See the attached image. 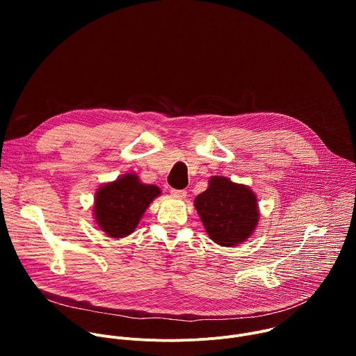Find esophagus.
I'll return each mask as SVG.
<instances>
[{"label": "esophagus", "instance_id": "34e87169", "mask_svg": "<svg viewBox=\"0 0 356 356\" xmlns=\"http://www.w3.org/2000/svg\"><path fill=\"white\" fill-rule=\"evenodd\" d=\"M170 194H172L173 197H176V198H186L187 191H186V190H176V188H172V190H170Z\"/></svg>", "mask_w": 356, "mask_h": 356}]
</instances>
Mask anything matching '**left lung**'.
Segmentation results:
<instances>
[{
  "instance_id": "obj_1",
  "label": "left lung",
  "mask_w": 356,
  "mask_h": 356,
  "mask_svg": "<svg viewBox=\"0 0 356 356\" xmlns=\"http://www.w3.org/2000/svg\"><path fill=\"white\" fill-rule=\"evenodd\" d=\"M194 207L209 236L221 246H236L255 231L259 221L258 198L248 186L213 176Z\"/></svg>"
}]
</instances>
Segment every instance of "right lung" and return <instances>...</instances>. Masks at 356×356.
<instances>
[{
    "label": "right lung",
    "mask_w": 356,
    "mask_h": 356,
    "mask_svg": "<svg viewBox=\"0 0 356 356\" xmlns=\"http://www.w3.org/2000/svg\"><path fill=\"white\" fill-rule=\"evenodd\" d=\"M158 195V186L145 184L136 173H127L97 190L92 209L95 222L107 235L124 238L135 231L143 213Z\"/></svg>",
    "instance_id": "right-lung-1"
}]
</instances>
